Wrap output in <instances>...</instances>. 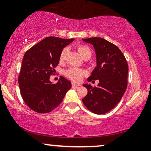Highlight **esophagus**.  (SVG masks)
Wrapping results in <instances>:
<instances>
[{
    "instance_id": "esophagus-1",
    "label": "esophagus",
    "mask_w": 151,
    "mask_h": 151,
    "mask_svg": "<svg viewBox=\"0 0 151 151\" xmlns=\"http://www.w3.org/2000/svg\"><path fill=\"white\" fill-rule=\"evenodd\" d=\"M72 87H78V86H79L80 85L79 84H75V83H72Z\"/></svg>"
}]
</instances>
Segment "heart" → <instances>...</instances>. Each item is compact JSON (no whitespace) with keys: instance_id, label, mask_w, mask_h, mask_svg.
<instances>
[{"instance_id":"1","label":"heart","mask_w":151,"mask_h":151,"mask_svg":"<svg viewBox=\"0 0 151 151\" xmlns=\"http://www.w3.org/2000/svg\"><path fill=\"white\" fill-rule=\"evenodd\" d=\"M77 50L84 59L91 58V51L88 46L84 45H79L77 46ZM68 52L69 48L67 47H65L62 49L60 55V61H65L66 58H67V55H68ZM65 74L66 77L70 78L72 81H79L82 79V77L85 75L86 72L82 69L77 68V67H70L68 70L65 71Z\"/></svg>"}]
</instances>
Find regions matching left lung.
<instances>
[{"label": "left lung", "instance_id": "1", "mask_svg": "<svg viewBox=\"0 0 151 151\" xmlns=\"http://www.w3.org/2000/svg\"><path fill=\"white\" fill-rule=\"evenodd\" d=\"M83 41L93 45L96 55V67L87 80L93 82L98 79L99 83L97 86L83 85L88 93L82 101L93 113L106 114L116 106L125 93L129 65L120 49L106 40L90 37Z\"/></svg>", "mask_w": 151, "mask_h": 151}]
</instances>
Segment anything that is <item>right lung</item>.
Segmentation results:
<instances>
[{"mask_svg": "<svg viewBox=\"0 0 151 151\" xmlns=\"http://www.w3.org/2000/svg\"><path fill=\"white\" fill-rule=\"evenodd\" d=\"M74 39L47 37L24 55L18 76L21 96L29 108L40 114L56 109L71 89V82L63 77L56 84L50 81L58 65L61 51Z\"/></svg>", "mask_w": 151, "mask_h": 151, "instance_id": "obj_1", "label": "right lung"}]
</instances>
